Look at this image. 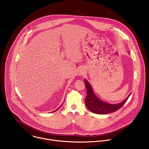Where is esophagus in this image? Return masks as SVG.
I'll use <instances>...</instances> for the list:
<instances>
[{
  "label": "esophagus",
  "instance_id": "34e87169",
  "mask_svg": "<svg viewBox=\"0 0 149 149\" xmlns=\"http://www.w3.org/2000/svg\"><path fill=\"white\" fill-rule=\"evenodd\" d=\"M79 75H83L84 74V70L83 69H80L79 71Z\"/></svg>",
  "mask_w": 149,
  "mask_h": 149
}]
</instances>
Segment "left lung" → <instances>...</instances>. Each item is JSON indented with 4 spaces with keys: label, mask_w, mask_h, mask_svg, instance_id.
Returning <instances> with one entry per match:
<instances>
[{
    "label": "left lung",
    "mask_w": 149,
    "mask_h": 149,
    "mask_svg": "<svg viewBox=\"0 0 149 149\" xmlns=\"http://www.w3.org/2000/svg\"><path fill=\"white\" fill-rule=\"evenodd\" d=\"M85 86L87 89V95L85 98V104L88 109L93 113L97 114H107L116 111L120 109L126 102L130 94L122 102L111 104L101 100L94 94L90 84L86 79L84 80Z\"/></svg>",
    "instance_id": "obj_1"
}]
</instances>
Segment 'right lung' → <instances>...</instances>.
<instances>
[{"mask_svg":"<svg viewBox=\"0 0 149 149\" xmlns=\"http://www.w3.org/2000/svg\"><path fill=\"white\" fill-rule=\"evenodd\" d=\"M59 108H60V107H59V108H58V109H56V110H55V111H57V110H58V109H59Z\"/></svg>","mask_w":149,"mask_h":149,"instance_id":"add662e5","label":"right lung"}]
</instances>
